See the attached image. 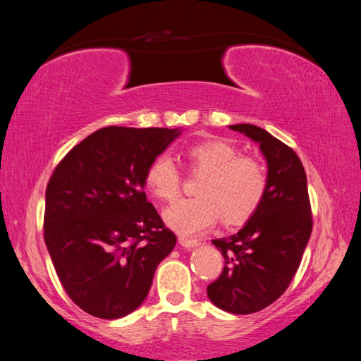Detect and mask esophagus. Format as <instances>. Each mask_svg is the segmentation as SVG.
I'll list each match as a JSON object with an SVG mask.
<instances>
[{"label":"esophagus","instance_id":"obj_1","mask_svg":"<svg viewBox=\"0 0 361 361\" xmlns=\"http://www.w3.org/2000/svg\"><path fill=\"white\" fill-rule=\"evenodd\" d=\"M179 244H180L182 247H187V248H194V247H197L200 243H199V239H191V238L179 236Z\"/></svg>","mask_w":361,"mask_h":361}]
</instances>
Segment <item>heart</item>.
Instances as JSON below:
<instances>
[{
	"label": "heart",
	"instance_id": "b5f03b06",
	"mask_svg": "<svg viewBox=\"0 0 361 361\" xmlns=\"http://www.w3.org/2000/svg\"><path fill=\"white\" fill-rule=\"evenodd\" d=\"M191 173H203L195 192L164 212L166 223L183 235H195L218 218L227 226L247 221L265 197L268 178L262 162L238 155L235 145L223 138H206L182 150ZM146 188L162 202H173L182 190V174L171 158L159 154L145 171Z\"/></svg>",
	"mask_w": 361,
	"mask_h": 361
}]
</instances>
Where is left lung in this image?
Instances as JSON below:
<instances>
[{
    "mask_svg": "<svg viewBox=\"0 0 361 361\" xmlns=\"http://www.w3.org/2000/svg\"><path fill=\"white\" fill-rule=\"evenodd\" d=\"M231 129L259 143L268 162V185L264 200L241 231L212 241L221 251L224 268L206 290L221 310L248 314L268 307L289 288L313 220L298 155L259 126L241 123Z\"/></svg>",
    "mask_w": 361,
    "mask_h": 361,
    "instance_id": "obj_1",
    "label": "left lung"
}]
</instances>
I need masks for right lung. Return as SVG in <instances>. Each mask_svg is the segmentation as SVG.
Listing matches in <instances>:
<instances>
[{
  "label": "right lung",
  "instance_id": "obj_1",
  "mask_svg": "<svg viewBox=\"0 0 361 361\" xmlns=\"http://www.w3.org/2000/svg\"><path fill=\"white\" fill-rule=\"evenodd\" d=\"M180 133L106 126L69 150L45 194L43 236L61 286L80 309L117 319L147 297L176 245L145 192V171Z\"/></svg>",
  "mask_w": 361,
  "mask_h": 361
}]
</instances>
